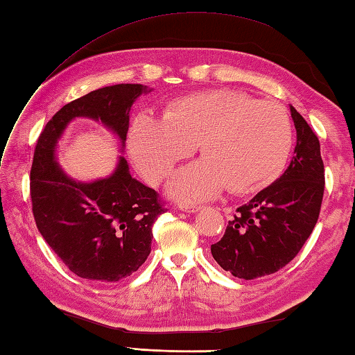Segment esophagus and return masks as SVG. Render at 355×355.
Masks as SVG:
<instances>
[{"instance_id":"34e87169","label":"esophagus","mask_w":355,"mask_h":355,"mask_svg":"<svg viewBox=\"0 0 355 355\" xmlns=\"http://www.w3.org/2000/svg\"><path fill=\"white\" fill-rule=\"evenodd\" d=\"M201 209H202L201 206H195V205H182V206H180V210H183V212H186V214H195Z\"/></svg>"}]
</instances>
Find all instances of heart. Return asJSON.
I'll use <instances>...</instances> for the list:
<instances>
[{
	"instance_id": "obj_1",
	"label": "heart",
	"mask_w": 355,
	"mask_h": 355,
	"mask_svg": "<svg viewBox=\"0 0 355 355\" xmlns=\"http://www.w3.org/2000/svg\"><path fill=\"white\" fill-rule=\"evenodd\" d=\"M291 141V122L281 105L230 88L177 97L163 117L141 114L130 132L134 162L154 184L198 145L201 160L169 183L182 201H206L225 187L236 195L261 189L282 169Z\"/></svg>"
}]
</instances>
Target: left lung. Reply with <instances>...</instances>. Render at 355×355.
Masks as SVG:
<instances>
[{"instance_id": "1", "label": "left lung", "mask_w": 355, "mask_h": 355, "mask_svg": "<svg viewBox=\"0 0 355 355\" xmlns=\"http://www.w3.org/2000/svg\"><path fill=\"white\" fill-rule=\"evenodd\" d=\"M297 132L288 168L247 205L236 209L214 259L230 273L250 281L276 273L296 258L319 220L325 191L320 143L311 126L290 107Z\"/></svg>"}]
</instances>
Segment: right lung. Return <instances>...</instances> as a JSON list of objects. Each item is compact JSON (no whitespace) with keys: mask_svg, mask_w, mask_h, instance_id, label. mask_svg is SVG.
<instances>
[{"mask_svg":"<svg viewBox=\"0 0 355 355\" xmlns=\"http://www.w3.org/2000/svg\"><path fill=\"white\" fill-rule=\"evenodd\" d=\"M146 87L119 84L94 89L64 105L36 141L30 197L36 227L67 267L89 281L117 282L131 276L150 253L153 224L166 207L158 193L131 177L123 157L111 177L93 183L69 178L55 160V146L74 117H89L122 143L130 110Z\"/></svg>","mask_w":355,"mask_h":355,"instance_id":"1","label":"right lung"}]
</instances>
